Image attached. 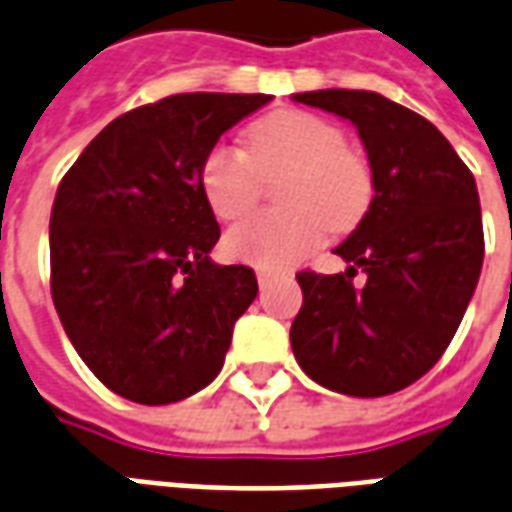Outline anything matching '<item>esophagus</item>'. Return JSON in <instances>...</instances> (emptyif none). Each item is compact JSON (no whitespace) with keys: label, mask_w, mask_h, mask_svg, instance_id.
Listing matches in <instances>:
<instances>
[{"label":"esophagus","mask_w":512,"mask_h":512,"mask_svg":"<svg viewBox=\"0 0 512 512\" xmlns=\"http://www.w3.org/2000/svg\"><path fill=\"white\" fill-rule=\"evenodd\" d=\"M271 279H274V271H266V268H257V285L260 290H266L271 285Z\"/></svg>","instance_id":"1"}]
</instances>
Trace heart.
Here are the masks:
<instances>
[{
    "label": "heart",
    "mask_w": 512,
    "mask_h": 512,
    "mask_svg": "<svg viewBox=\"0 0 512 512\" xmlns=\"http://www.w3.org/2000/svg\"><path fill=\"white\" fill-rule=\"evenodd\" d=\"M290 172L282 213H257L227 230L224 252L257 268L299 263L323 241L326 227L345 233L362 222L373 202V169L345 147V131L301 109H279L246 134V153L213 145L200 164V189L216 219L230 222L255 208L263 178Z\"/></svg>",
    "instance_id": "heart-1"
}]
</instances>
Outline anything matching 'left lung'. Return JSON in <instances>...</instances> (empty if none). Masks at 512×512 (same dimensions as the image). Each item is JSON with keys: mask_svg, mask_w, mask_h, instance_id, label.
<instances>
[{"mask_svg": "<svg viewBox=\"0 0 512 512\" xmlns=\"http://www.w3.org/2000/svg\"><path fill=\"white\" fill-rule=\"evenodd\" d=\"M293 101L351 120L376 183L362 222L334 249L345 274H296L293 354L332 392L392 395L439 362L472 301L485 249L477 183L439 128L384 95L315 90Z\"/></svg>", "mask_w": 512, "mask_h": 512, "instance_id": "8db88e82", "label": "left lung"}]
</instances>
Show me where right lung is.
<instances>
[{"mask_svg":"<svg viewBox=\"0 0 512 512\" xmlns=\"http://www.w3.org/2000/svg\"><path fill=\"white\" fill-rule=\"evenodd\" d=\"M271 95L180 93L112 120L51 208V299L68 340L120 397L164 406L219 376L257 296L249 266H216L200 164Z\"/></svg>","mask_w":512,"mask_h":512,"instance_id":"right-lung-1","label":"right lung"}]
</instances>
